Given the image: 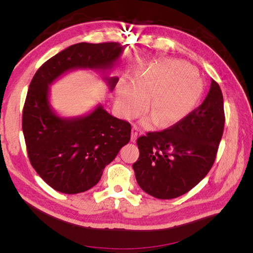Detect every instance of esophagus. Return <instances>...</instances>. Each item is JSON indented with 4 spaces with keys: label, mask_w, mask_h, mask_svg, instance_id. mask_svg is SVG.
Listing matches in <instances>:
<instances>
[{
    "label": "esophagus",
    "mask_w": 253,
    "mask_h": 253,
    "mask_svg": "<svg viewBox=\"0 0 253 253\" xmlns=\"http://www.w3.org/2000/svg\"><path fill=\"white\" fill-rule=\"evenodd\" d=\"M138 132H139V127L134 126L132 128V134H131V141L135 142L137 140V137H138Z\"/></svg>",
    "instance_id": "obj_1"
}]
</instances>
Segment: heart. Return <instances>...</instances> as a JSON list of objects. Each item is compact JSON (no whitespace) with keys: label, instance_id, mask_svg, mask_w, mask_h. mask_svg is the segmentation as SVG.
Wrapping results in <instances>:
<instances>
[{"label":"heart","instance_id":"1","mask_svg":"<svg viewBox=\"0 0 253 253\" xmlns=\"http://www.w3.org/2000/svg\"><path fill=\"white\" fill-rule=\"evenodd\" d=\"M188 64L165 61L144 68L134 80L122 79L116 88V105L126 119L138 116L148 105L151 116L143 126L156 124L169 127L178 124L192 112L202 96V84Z\"/></svg>","mask_w":253,"mask_h":253}]
</instances>
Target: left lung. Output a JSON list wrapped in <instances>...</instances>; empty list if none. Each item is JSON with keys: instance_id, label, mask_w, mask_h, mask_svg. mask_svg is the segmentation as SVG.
<instances>
[{"instance_id": "obj_1", "label": "left lung", "mask_w": 253, "mask_h": 253, "mask_svg": "<svg viewBox=\"0 0 253 253\" xmlns=\"http://www.w3.org/2000/svg\"><path fill=\"white\" fill-rule=\"evenodd\" d=\"M224 126L223 94L212 80L198 109L165 131L137 139L139 158L133 169L139 187L159 200L189 192L212 168Z\"/></svg>"}]
</instances>
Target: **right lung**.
<instances>
[{"label":"right lung","mask_w":253,"mask_h":253,"mask_svg":"<svg viewBox=\"0 0 253 253\" xmlns=\"http://www.w3.org/2000/svg\"><path fill=\"white\" fill-rule=\"evenodd\" d=\"M119 43H78L58 52L35 74L23 109L22 129L30 164L52 189L65 194L87 191L131 138V125L106 112L101 103L80 116L65 117L50 103V86L66 74L99 73L112 91L111 72L124 56Z\"/></svg>","instance_id":"add662e5"}]
</instances>
